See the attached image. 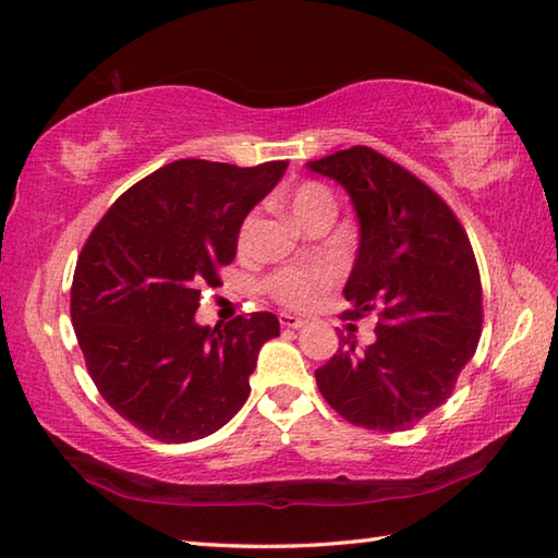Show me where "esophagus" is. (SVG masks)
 I'll return each instance as SVG.
<instances>
[{
  "instance_id": "34e87169",
  "label": "esophagus",
  "mask_w": 558,
  "mask_h": 558,
  "mask_svg": "<svg viewBox=\"0 0 558 558\" xmlns=\"http://www.w3.org/2000/svg\"><path fill=\"white\" fill-rule=\"evenodd\" d=\"M278 322L282 328H302L304 326V318L292 316V314H280Z\"/></svg>"
}]
</instances>
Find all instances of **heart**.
Here are the masks:
<instances>
[{"label": "heart", "instance_id": "1", "mask_svg": "<svg viewBox=\"0 0 558 558\" xmlns=\"http://www.w3.org/2000/svg\"><path fill=\"white\" fill-rule=\"evenodd\" d=\"M290 206L294 218L302 225L312 218L322 216V213H336V198L330 189L322 182L306 180L292 189ZM256 230V213H248L240 222L236 230V248L246 252L252 246ZM336 282V270L330 266H310V268H280L266 280V292L278 304L288 306V310H310L322 294Z\"/></svg>", "mask_w": 558, "mask_h": 558}]
</instances>
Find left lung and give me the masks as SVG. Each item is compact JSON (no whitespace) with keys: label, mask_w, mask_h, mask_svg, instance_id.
<instances>
[{"label":"left lung","mask_w":558,"mask_h":558,"mask_svg":"<svg viewBox=\"0 0 558 558\" xmlns=\"http://www.w3.org/2000/svg\"><path fill=\"white\" fill-rule=\"evenodd\" d=\"M340 182L360 218L345 318L378 316L376 340L340 338L316 384L342 420L405 432L450 398L482 336V282L456 213L432 186L369 146L306 162Z\"/></svg>","instance_id":"left-lung-1"}]
</instances>
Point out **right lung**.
<instances>
[{"label":"right lung","mask_w":558,"mask_h":558,"mask_svg":"<svg viewBox=\"0 0 558 558\" xmlns=\"http://www.w3.org/2000/svg\"><path fill=\"white\" fill-rule=\"evenodd\" d=\"M286 170V160H174L126 189L81 248L71 324L88 374L156 441H196L228 424L260 345L280 333L270 312L216 328L194 314L201 288H218L232 264L240 222Z\"/></svg>","instance_id":"add662e5"}]
</instances>
